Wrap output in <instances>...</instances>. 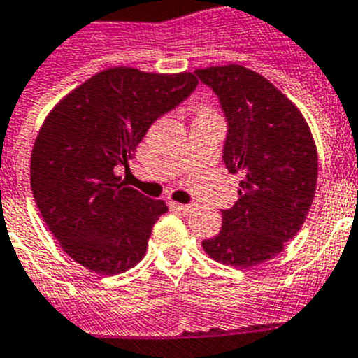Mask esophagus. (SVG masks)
<instances>
[{
	"instance_id": "34e87169",
	"label": "esophagus",
	"mask_w": 358,
	"mask_h": 358,
	"mask_svg": "<svg viewBox=\"0 0 358 358\" xmlns=\"http://www.w3.org/2000/svg\"><path fill=\"white\" fill-rule=\"evenodd\" d=\"M171 209L173 210H178V213H183V214H187V213H191L192 209H194V207H192V205H183V203H176V201H171Z\"/></svg>"
}]
</instances>
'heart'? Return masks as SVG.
Segmentation results:
<instances>
[{
    "label": "heart",
    "instance_id": "1",
    "mask_svg": "<svg viewBox=\"0 0 358 358\" xmlns=\"http://www.w3.org/2000/svg\"><path fill=\"white\" fill-rule=\"evenodd\" d=\"M201 111H210V110H200V113H201Z\"/></svg>",
    "mask_w": 358,
    "mask_h": 358
}]
</instances>
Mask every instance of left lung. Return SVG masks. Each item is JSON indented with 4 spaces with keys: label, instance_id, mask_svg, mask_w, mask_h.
<instances>
[{
    "label": "left lung",
    "instance_id": "8db88e82",
    "mask_svg": "<svg viewBox=\"0 0 358 358\" xmlns=\"http://www.w3.org/2000/svg\"><path fill=\"white\" fill-rule=\"evenodd\" d=\"M194 73L220 97L229 120L223 162L241 176L238 201L222 210V231L201 247L222 265H261L282 252L312 207L319 167L312 129L299 108L250 68Z\"/></svg>",
    "mask_w": 358,
    "mask_h": 358
}]
</instances>
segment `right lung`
Returning a JSON list of instances; mask_svg holds the SVG:
<instances>
[{
  "mask_svg": "<svg viewBox=\"0 0 358 358\" xmlns=\"http://www.w3.org/2000/svg\"><path fill=\"white\" fill-rule=\"evenodd\" d=\"M191 71L151 73L106 68L46 115L30 158V187L59 247L92 272L122 273L145 256L166 201L120 182L149 126L187 99Z\"/></svg>",
  "mask_w": 358,
  "mask_h": 358,
  "instance_id": "1",
  "label": "right lung"
}]
</instances>
